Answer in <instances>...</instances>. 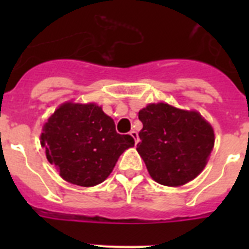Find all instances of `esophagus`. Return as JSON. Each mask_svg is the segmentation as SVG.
<instances>
[{
  "mask_svg": "<svg viewBox=\"0 0 249 249\" xmlns=\"http://www.w3.org/2000/svg\"><path fill=\"white\" fill-rule=\"evenodd\" d=\"M129 135H131L132 137H133V140H135V143L137 144L138 141H140V140H138V133H137V132H136V131H131V132H129Z\"/></svg>",
  "mask_w": 249,
  "mask_h": 249,
  "instance_id": "34e87169",
  "label": "esophagus"
}]
</instances>
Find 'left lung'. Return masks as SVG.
<instances>
[{
    "mask_svg": "<svg viewBox=\"0 0 249 249\" xmlns=\"http://www.w3.org/2000/svg\"><path fill=\"white\" fill-rule=\"evenodd\" d=\"M138 118L143 128L137 151L157 183L183 186L203 171L214 132L198 112L151 103L138 112Z\"/></svg>",
    "mask_w": 249,
    "mask_h": 249,
    "instance_id": "8db88e82",
    "label": "left lung"
}]
</instances>
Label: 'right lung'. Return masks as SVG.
Returning a JSON list of instances; mask_svg holds the SVG:
<instances>
[{"mask_svg":"<svg viewBox=\"0 0 249 249\" xmlns=\"http://www.w3.org/2000/svg\"><path fill=\"white\" fill-rule=\"evenodd\" d=\"M41 144L65 181L93 187L111 175L135 140L117 133L113 120L100 106L66 102L43 124Z\"/></svg>","mask_w":249,"mask_h":249,"instance_id":"1","label":"right lung"}]
</instances>
